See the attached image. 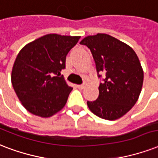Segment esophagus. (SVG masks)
Segmentation results:
<instances>
[{
	"instance_id": "34e87169",
	"label": "esophagus",
	"mask_w": 158,
	"mask_h": 158,
	"mask_svg": "<svg viewBox=\"0 0 158 158\" xmlns=\"http://www.w3.org/2000/svg\"><path fill=\"white\" fill-rule=\"evenodd\" d=\"M86 85H87V82H84L83 84H81V85H78L77 86L79 89H84Z\"/></svg>"
}]
</instances>
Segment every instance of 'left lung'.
Masks as SVG:
<instances>
[{"instance_id": "8db88e82", "label": "left lung", "mask_w": 158, "mask_h": 158, "mask_svg": "<svg viewBox=\"0 0 158 158\" xmlns=\"http://www.w3.org/2000/svg\"><path fill=\"white\" fill-rule=\"evenodd\" d=\"M80 44L90 48L98 74H106L97 100L87 101L90 110L107 120L121 118L135 105L143 83V70L136 52L106 34L87 36Z\"/></svg>"}]
</instances>
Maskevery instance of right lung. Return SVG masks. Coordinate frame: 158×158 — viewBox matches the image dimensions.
I'll list each match as a JSON object with an SVG mask.
<instances>
[{
	"mask_svg": "<svg viewBox=\"0 0 158 158\" xmlns=\"http://www.w3.org/2000/svg\"><path fill=\"white\" fill-rule=\"evenodd\" d=\"M80 36L49 34L27 44L16 57L11 83L22 106L35 115L51 117L65 106L73 88L61 72Z\"/></svg>",
	"mask_w": 158,
	"mask_h": 158,
	"instance_id": "right-lung-1",
	"label": "right lung"
}]
</instances>
